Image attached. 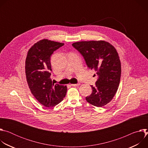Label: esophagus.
<instances>
[{"instance_id": "34e87169", "label": "esophagus", "mask_w": 148, "mask_h": 148, "mask_svg": "<svg viewBox=\"0 0 148 148\" xmlns=\"http://www.w3.org/2000/svg\"><path fill=\"white\" fill-rule=\"evenodd\" d=\"M70 86H73V87H76V86H79V83H78V84H71Z\"/></svg>"}]
</instances>
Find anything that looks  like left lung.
Instances as JSON below:
<instances>
[{"mask_svg": "<svg viewBox=\"0 0 148 148\" xmlns=\"http://www.w3.org/2000/svg\"><path fill=\"white\" fill-rule=\"evenodd\" d=\"M72 46L83 56L88 68L98 75L95 86H91V94L86 98L87 101L97 107L107 105L115 95L120 82L121 66L116 49L102 40L79 41Z\"/></svg>", "mask_w": 148, "mask_h": 148, "instance_id": "left-lung-1", "label": "left lung"}]
</instances>
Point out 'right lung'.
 <instances>
[{
  "instance_id": "add662e5",
  "label": "right lung",
  "mask_w": 148,
  "mask_h": 148,
  "mask_svg": "<svg viewBox=\"0 0 148 148\" xmlns=\"http://www.w3.org/2000/svg\"><path fill=\"white\" fill-rule=\"evenodd\" d=\"M64 45L47 39L35 43L28 51L25 72L28 86L36 99L45 107H51L66 97L67 87L52 82L50 58L54 51Z\"/></svg>"
}]
</instances>
